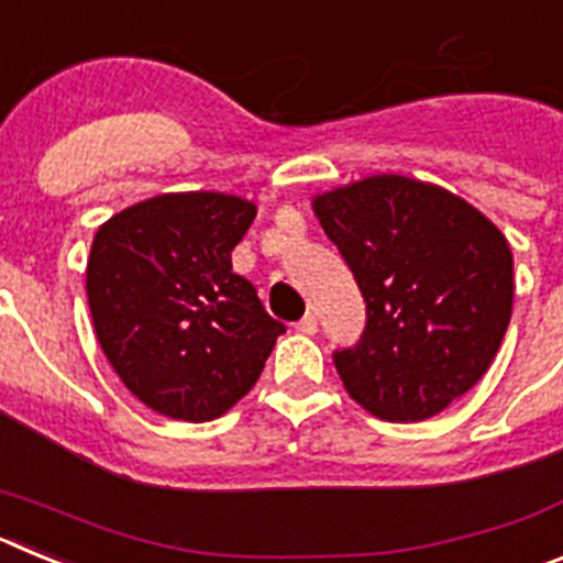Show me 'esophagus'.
<instances>
[{"label":"esophagus","instance_id":"34e87169","mask_svg":"<svg viewBox=\"0 0 563 563\" xmlns=\"http://www.w3.org/2000/svg\"><path fill=\"white\" fill-rule=\"evenodd\" d=\"M296 330L301 332V335H316V332H318V318L312 316V312H307V316L301 318V321H298V324H296Z\"/></svg>","mask_w":563,"mask_h":563}]
</instances>
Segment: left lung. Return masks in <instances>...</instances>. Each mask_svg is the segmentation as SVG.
I'll use <instances>...</instances> for the list:
<instances>
[{"mask_svg":"<svg viewBox=\"0 0 563 563\" xmlns=\"http://www.w3.org/2000/svg\"><path fill=\"white\" fill-rule=\"evenodd\" d=\"M366 301L355 346L332 355L380 420L440 415L494 363L514 312V253L462 197L375 174L312 200Z\"/></svg>","mask_w":563,"mask_h":563,"instance_id":"8db88e82","label":"left lung"}]
</instances>
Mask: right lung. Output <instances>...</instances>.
I'll list each match as a JSON object with an SVG mask.
<instances>
[{"mask_svg": "<svg viewBox=\"0 0 563 563\" xmlns=\"http://www.w3.org/2000/svg\"><path fill=\"white\" fill-rule=\"evenodd\" d=\"M256 206L217 191L161 194L98 228L87 298L98 343L157 415L208 422L258 380L285 324L233 273Z\"/></svg>", "mask_w": 563, "mask_h": 563, "instance_id": "1", "label": "right lung"}]
</instances>
